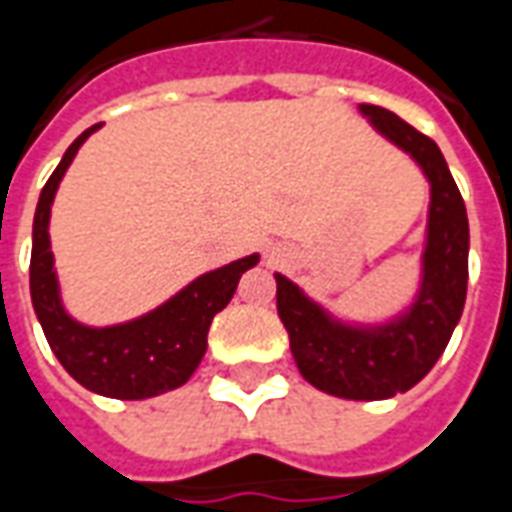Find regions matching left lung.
Listing matches in <instances>:
<instances>
[{
    "label": "left lung",
    "mask_w": 512,
    "mask_h": 512,
    "mask_svg": "<svg viewBox=\"0 0 512 512\" xmlns=\"http://www.w3.org/2000/svg\"><path fill=\"white\" fill-rule=\"evenodd\" d=\"M361 112L394 146L408 151L430 179V220L419 297L400 320L353 328L331 320L289 278L275 275L278 317L300 375L314 389L344 400H389L433 369L458 325L469 281V217L441 148L394 112L361 104Z\"/></svg>",
    "instance_id": "1"
}]
</instances>
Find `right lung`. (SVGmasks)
Returning a JSON list of instances; mask_svg holds the SVG:
<instances>
[{"label":"right lung","instance_id":"right-lung-1","mask_svg":"<svg viewBox=\"0 0 512 512\" xmlns=\"http://www.w3.org/2000/svg\"><path fill=\"white\" fill-rule=\"evenodd\" d=\"M99 126L101 123L90 126L88 132L79 134L68 146L63 162L54 168L38 198L35 223H32V306L43 325L46 342L76 383L115 400H146L179 389L190 380L206 353V336L215 314L228 306L242 273L259 262V256L253 253L195 278L179 295L170 297L168 303H162L140 320L112 325V328H88L71 320L60 303V289L54 275L49 215L63 173L79 146Z\"/></svg>","mask_w":512,"mask_h":512}]
</instances>
